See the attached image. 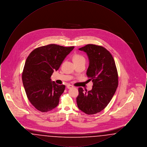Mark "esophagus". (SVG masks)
I'll use <instances>...</instances> for the list:
<instances>
[{"instance_id":"34e87169","label":"esophagus","mask_w":147,"mask_h":147,"mask_svg":"<svg viewBox=\"0 0 147 147\" xmlns=\"http://www.w3.org/2000/svg\"><path fill=\"white\" fill-rule=\"evenodd\" d=\"M67 88H68V89H70V88H73V86H72L71 85H70V84H68V85H67Z\"/></svg>"}]
</instances>
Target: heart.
Instances as JSON below:
<instances>
[{
    "label": "heart",
    "mask_w": 147,
    "mask_h": 147,
    "mask_svg": "<svg viewBox=\"0 0 147 147\" xmlns=\"http://www.w3.org/2000/svg\"><path fill=\"white\" fill-rule=\"evenodd\" d=\"M73 61L75 64L85 62V59L83 56L80 54H75L73 56Z\"/></svg>",
    "instance_id": "obj_1"
}]
</instances>
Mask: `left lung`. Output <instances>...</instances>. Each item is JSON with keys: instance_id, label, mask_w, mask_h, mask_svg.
I'll list each match as a JSON object with an SVG mask.
<instances>
[{"instance_id": "obj_1", "label": "left lung", "mask_w": 147, "mask_h": 147, "mask_svg": "<svg viewBox=\"0 0 147 147\" xmlns=\"http://www.w3.org/2000/svg\"><path fill=\"white\" fill-rule=\"evenodd\" d=\"M85 52L89 61L86 75L93 83L91 90L79 88L78 108L88 115L103 110L109 104L118 86V73L111 54L104 47L89 44L79 49Z\"/></svg>"}]
</instances>
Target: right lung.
<instances>
[{"instance_id":"add662e5","label":"right lung","mask_w":147,"mask_h":147,"mask_svg":"<svg viewBox=\"0 0 147 147\" xmlns=\"http://www.w3.org/2000/svg\"><path fill=\"white\" fill-rule=\"evenodd\" d=\"M74 48L51 44L36 49L28 57L22 80L29 101L37 110L48 112L58 105L65 86L52 82L51 77Z\"/></svg>"}]
</instances>
